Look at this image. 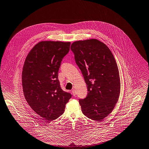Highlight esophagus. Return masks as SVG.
<instances>
[{
	"mask_svg": "<svg viewBox=\"0 0 149 149\" xmlns=\"http://www.w3.org/2000/svg\"><path fill=\"white\" fill-rule=\"evenodd\" d=\"M72 93L73 96H74L76 95V92H75V91L74 89H73V90L72 91Z\"/></svg>",
	"mask_w": 149,
	"mask_h": 149,
	"instance_id": "1",
	"label": "esophagus"
}]
</instances>
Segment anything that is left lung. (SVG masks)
Instances as JSON below:
<instances>
[{"label":"left lung","instance_id":"obj_1","mask_svg":"<svg viewBox=\"0 0 149 149\" xmlns=\"http://www.w3.org/2000/svg\"><path fill=\"white\" fill-rule=\"evenodd\" d=\"M71 50L88 88V95L79 99L83 114L102 121L118 100L121 82L118 66L110 49L101 41L91 39L73 42Z\"/></svg>","mask_w":149,"mask_h":149}]
</instances>
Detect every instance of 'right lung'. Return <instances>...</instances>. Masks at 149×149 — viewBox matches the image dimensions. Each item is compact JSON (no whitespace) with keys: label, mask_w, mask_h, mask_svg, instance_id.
I'll list each match as a JSON object with an SVG mask.
<instances>
[{"label":"right lung","mask_w":149,"mask_h":149,"mask_svg":"<svg viewBox=\"0 0 149 149\" xmlns=\"http://www.w3.org/2000/svg\"><path fill=\"white\" fill-rule=\"evenodd\" d=\"M71 43L42 41L28 54L22 72L25 98L31 108L46 120L61 116L71 97L63 91L58 72L63 57L68 53Z\"/></svg>","instance_id":"obj_1"}]
</instances>
